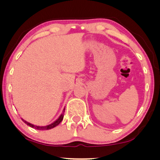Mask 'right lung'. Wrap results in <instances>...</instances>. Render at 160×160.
<instances>
[{
	"label": "right lung",
	"mask_w": 160,
	"mask_h": 160,
	"mask_svg": "<svg viewBox=\"0 0 160 160\" xmlns=\"http://www.w3.org/2000/svg\"><path fill=\"white\" fill-rule=\"evenodd\" d=\"M64 109H65V108L64 109V111H63V112H64ZM63 118H64V113H63V114H62L60 117H59L57 121H55L54 123H51V125H49V126H42V127L35 126H34V125H32V124H30V123H28L27 121H24L23 119H22V120H23V121H24V123H26L28 125V126H30L31 128H35V129H37V130H49V129H51V128H55V126H57L58 125H59V123H60V122L62 121V119H63Z\"/></svg>",
	"instance_id": "obj_1"
}]
</instances>
